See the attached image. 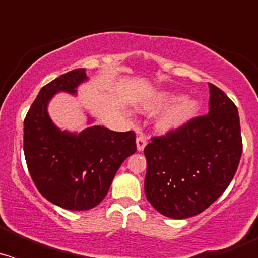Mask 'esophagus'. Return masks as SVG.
Returning <instances> with one entry per match:
<instances>
[{
	"instance_id": "esophagus-1",
	"label": "esophagus",
	"mask_w": 258,
	"mask_h": 258,
	"mask_svg": "<svg viewBox=\"0 0 258 258\" xmlns=\"http://www.w3.org/2000/svg\"><path fill=\"white\" fill-rule=\"evenodd\" d=\"M146 145H147V140H146V137L142 136V134H140V136L137 137V150H138V151H143L146 147Z\"/></svg>"
}]
</instances>
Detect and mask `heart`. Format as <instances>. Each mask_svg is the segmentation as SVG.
I'll return each instance as SVG.
<instances>
[{"label":"heart","instance_id":"heart-1","mask_svg":"<svg viewBox=\"0 0 258 258\" xmlns=\"http://www.w3.org/2000/svg\"><path fill=\"white\" fill-rule=\"evenodd\" d=\"M200 103L192 97H182L181 94L164 90L152 94L142 102L140 111L145 115H156L161 112L156 120L155 127L161 134L177 132L184 127L197 117Z\"/></svg>","mask_w":258,"mask_h":258}]
</instances>
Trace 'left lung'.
I'll return each instance as SVG.
<instances>
[{"instance_id":"obj_1","label":"left lung","mask_w":258,"mask_h":258,"mask_svg":"<svg viewBox=\"0 0 258 258\" xmlns=\"http://www.w3.org/2000/svg\"><path fill=\"white\" fill-rule=\"evenodd\" d=\"M209 85V112L145 147L146 198L165 217H192L226 190L241 156L238 108Z\"/></svg>"}]
</instances>
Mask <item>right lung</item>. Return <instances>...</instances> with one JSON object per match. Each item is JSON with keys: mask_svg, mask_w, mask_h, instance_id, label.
<instances>
[{"mask_svg": "<svg viewBox=\"0 0 258 258\" xmlns=\"http://www.w3.org/2000/svg\"><path fill=\"white\" fill-rule=\"evenodd\" d=\"M84 68L70 71L45 85L24 120V156L36 187L50 203L88 211L108 192L116 172L137 151L134 132H113L92 125L83 132L61 131L52 122L47 106L60 92L77 95L88 81ZM94 118L88 117V124Z\"/></svg>", "mask_w": 258, "mask_h": 258, "instance_id": "obj_1", "label": "right lung"}]
</instances>
